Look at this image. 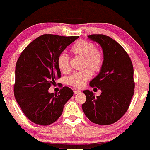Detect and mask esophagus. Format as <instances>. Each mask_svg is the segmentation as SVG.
Masks as SVG:
<instances>
[{
	"instance_id": "1",
	"label": "esophagus",
	"mask_w": 150,
	"mask_h": 150,
	"mask_svg": "<svg viewBox=\"0 0 150 150\" xmlns=\"http://www.w3.org/2000/svg\"><path fill=\"white\" fill-rule=\"evenodd\" d=\"M74 94L79 93H81V91H79V90H75V91H74Z\"/></svg>"
}]
</instances>
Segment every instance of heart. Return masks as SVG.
Listing matches in <instances>:
<instances>
[{
	"instance_id": "1",
	"label": "heart",
	"mask_w": 150,
	"mask_h": 150,
	"mask_svg": "<svg viewBox=\"0 0 150 150\" xmlns=\"http://www.w3.org/2000/svg\"><path fill=\"white\" fill-rule=\"evenodd\" d=\"M70 52L76 57L83 58L84 69L89 68L93 73H97L102 69L104 63L103 54L100 49L96 48L93 43L84 40H79L71 47ZM57 65L63 73L70 71L69 57L63 53L58 57ZM91 77V71L87 69L73 74L68 78V83L76 88H81Z\"/></svg>"
}]
</instances>
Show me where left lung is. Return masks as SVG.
I'll use <instances>...</instances> for the list:
<instances>
[{
    "label": "left lung",
    "mask_w": 150,
    "mask_h": 150,
    "mask_svg": "<svg viewBox=\"0 0 150 150\" xmlns=\"http://www.w3.org/2000/svg\"><path fill=\"white\" fill-rule=\"evenodd\" d=\"M88 38L100 44L103 50L101 70L89 84L101 89L102 93L95 97L93 92L85 90L86 102L82 108L94 124H114L128 110L134 93L132 61L124 48L110 37L93 34Z\"/></svg>",
    "instance_id": "obj_1"
}]
</instances>
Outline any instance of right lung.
Listing matches in <instances>:
<instances>
[{"label": "right lung", "mask_w": 150, "mask_h": 150, "mask_svg": "<svg viewBox=\"0 0 150 150\" xmlns=\"http://www.w3.org/2000/svg\"><path fill=\"white\" fill-rule=\"evenodd\" d=\"M79 38L42 35L20 55L16 65L14 96L25 116L35 124L48 126L56 122L72 97L74 92L67 87L57 94L50 93L48 89L61 78L58 57Z\"/></svg>", "instance_id": "1"}]
</instances>
